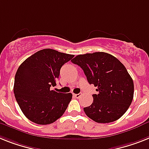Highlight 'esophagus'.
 I'll list each match as a JSON object with an SVG mask.
<instances>
[{
	"label": "esophagus",
	"instance_id": "obj_1",
	"mask_svg": "<svg viewBox=\"0 0 149 149\" xmlns=\"http://www.w3.org/2000/svg\"><path fill=\"white\" fill-rule=\"evenodd\" d=\"M73 96L76 98H79L81 96V94H73Z\"/></svg>",
	"mask_w": 149,
	"mask_h": 149
}]
</instances>
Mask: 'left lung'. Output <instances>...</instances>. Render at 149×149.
<instances>
[{"label": "left lung", "mask_w": 149, "mask_h": 149, "mask_svg": "<svg viewBox=\"0 0 149 149\" xmlns=\"http://www.w3.org/2000/svg\"><path fill=\"white\" fill-rule=\"evenodd\" d=\"M72 62L83 69L90 84L97 87L93 103L84 108L86 115L99 123L116 121L130 107L134 84L125 66L110 54L99 52L78 55Z\"/></svg>", "instance_id": "left-lung-1"}]
</instances>
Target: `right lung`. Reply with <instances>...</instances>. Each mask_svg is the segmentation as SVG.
<instances>
[{"mask_svg": "<svg viewBox=\"0 0 149 149\" xmlns=\"http://www.w3.org/2000/svg\"><path fill=\"white\" fill-rule=\"evenodd\" d=\"M73 57L45 49L29 56L18 68L13 92L19 108L30 121L47 125L63 115L72 94L58 93L51 87L56 85L61 66Z\"/></svg>", "mask_w": 149, "mask_h": 149, "instance_id": "1", "label": "right lung"}]
</instances>
